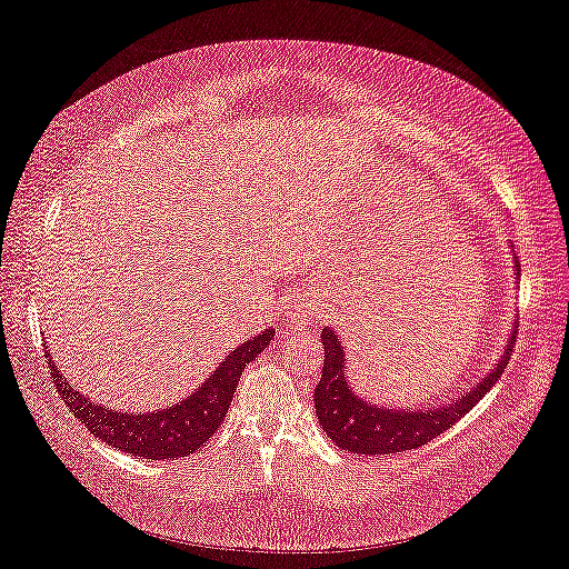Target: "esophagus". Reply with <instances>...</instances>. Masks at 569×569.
<instances>
[{
    "instance_id": "esophagus-1",
    "label": "esophagus",
    "mask_w": 569,
    "mask_h": 569,
    "mask_svg": "<svg viewBox=\"0 0 569 569\" xmlns=\"http://www.w3.org/2000/svg\"><path fill=\"white\" fill-rule=\"evenodd\" d=\"M288 319L303 323V326H311L313 319H316V313L308 311V308H291V313H288Z\"/></svg>"
}]
</instances>
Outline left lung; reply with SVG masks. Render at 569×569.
I'll return each instance as SVG.
<instances>
[{"instance_id":"obj_1","label":"left lung","mask_w":569,"mask_h":569,"mask_svg":"<svg viewBox=\"0 0 569 569\" xmlns=\"http://www.w3.org/2000/svg\"><path fill=\"white\" fill-rule=\"evenodd\" d=\"M321 341L326 359L321 381L313 391L316 413H319L321 427L326 435L331 437V441H336V447L346 449L349 455L366 457H381L393 455V451L419 449L421 445H427V441L445 435L451 423H457L469 409H475L479 399L495 387L515 349L512 336L502 359L497 361L495 369L489 371L467 397H459L451 403H441L437 409L421 407L411 411L387 409L363 401L359 393L351 391L349 379H346L341 336L326 326V329H321Z\"/></svg>"}]
</instances>
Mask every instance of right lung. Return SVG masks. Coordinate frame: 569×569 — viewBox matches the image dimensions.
<instances>
[{"instance_id":"obj_1","label":"right lung","mask_w":569,"mask_h":569,"mask_svg":"<svg viewBox=\"0 0 569 569\" xmlns=\"http://www.w3.org/2000/svg\"><path fill=\"white\" fill-rule=\"evenodd\" d=\"M273 329L268 326L261 336L240 343L236 351L226 356V361L218 366L203 387L190 399L172 403L162 411H114L90 403L84 393L72 389L62 373L54 369V363L47 353L50 363V377L57 387V393L64 399L67 407L90 429L92 437L102 439L120 451H128L132 457L142 459H178L188 457L192 451L206 447L208 439L216 435L220 421L226 419V411L233 401L236 387L246 366L261 353L273 339Z\"/></svg>"}]
</instances>
